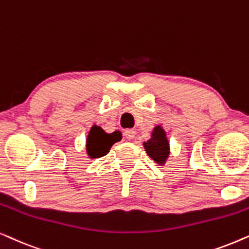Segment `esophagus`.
Wrapping results in <instances>:
<instances>
[{"label": "esophagus", "instance_id": "obj_1", "mask_svg": "<svg viewBox=\"0 0 249 249\" xmlns=\"http://www.w3.org/2000/svg\"><path fill=\"white\" fill-rule=\"evenodd\" d=\"M124 137L126 138L127 140H132V139L135 138V131L131 130V128H128V130H125Z\"/></svg>", "mask_w": 249, "mask_h": 249}]
</instances>
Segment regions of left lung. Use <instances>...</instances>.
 <instances>
[{
  "label": "left lung",
  "instance_id": "8db88e82",
  "mask_svg": "<svg viewBox=\"0 0 249 249\" xmlns=\"http://www.w3.org/2000/svg\"><path fill=\"white\" fill-rule=\"evenodd\" d=\"M143 147L149 157L157 164H164L170 155V143L166 139V133L160 126L154 128L151 139L144 142Z\"/></svg>",
  "mask_w": 249,
  "mask_h": 249
}]
</instances>
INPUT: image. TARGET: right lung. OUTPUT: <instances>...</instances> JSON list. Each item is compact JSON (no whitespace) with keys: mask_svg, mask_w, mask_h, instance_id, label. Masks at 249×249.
<instances>
[{"mask_svg":"<svg viewBox=\"0 0 249 249\" xmlns=\"http://www.w3.org/2000/svg\"><path fill=\"white\" fill-rule=\"evenodd\" d=\"M114 134H107L100 127L93 126L86 141V150L91 158H99L107 155L115 143Z\"/></svg>","mask_w":249,"mask_h":249,"instance_id":"obj_1","label":"right lung"}]
</instances>
